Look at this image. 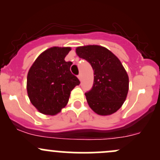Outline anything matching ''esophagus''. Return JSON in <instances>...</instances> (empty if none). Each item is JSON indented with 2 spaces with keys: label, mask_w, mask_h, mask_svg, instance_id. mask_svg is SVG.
Masks as SVG:
<instances>
[{
  "label": "esophagus",
  "mask_w": 160,
  "mask_h": 160,
  "mask_svg": "<svg viewBox=\"0 0 160 160\" xmlns=\"http://www.w3.org/2000/svg\"><path fill=\"white\" fill-rule=\"evenodd\" d=\"M78 79L80 80H81V79H82V76H81V74H80V75L78 76Z\"/></svg>",
  "instance_id": "obj_1"
}]
</instances>
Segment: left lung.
I'll list each match as a JSON object with an SVG mask.
<instances>
[{
	"label": "left lung",
	"mask_w": 160,
	"mask_h": 160,
	"mask_svg": "<svg viewBox=\"0 0 160 160\" xmlns=\"http://www.w3.org/2000/svg\"><path fill=\"white\" fill-rule=\"evenodd\" d=\"M76 53L93 70V87L85 93L88 105L99 115L115 113L123 105L129 88L128 73L121 61L110 50L98 45L79 46Z\"/></svg>",
	"instance_id": "1"
}]
</instances>
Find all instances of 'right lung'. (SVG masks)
Wrapping results in <instances>:
<instances>
[{
	"mask_svg": "<svg viewBox=\"0 0 160 160\" xmlns=\"http://www.w3.org/2000/svg\"><path fill=\"white\" fill-rule=\"evenodd\" d=\"M70 47L53 46L37 57L27 76V93L32 105L46 115H56L67 106L71 90L80 84L65 57Z\"/></svg>",
	"mask_w": 160,
	"mask_h": 160,
	"instance_id": "obj_1",
	"label": "right lung"
}]
</instances>
